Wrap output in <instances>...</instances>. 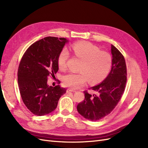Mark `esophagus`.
<instances>
[{"label": "esophagus", "mask_w": 148, "mask_h": 148, "mask_svg": "<svg viewBox=\"0 0 148 148\" xmlns=\"http://www.w3.org/2000/svg\"><path fill=\"white\" fill-rule=\"evenodd\" d=\"M75 89H71V88H69L66 89V92H75Z\"/></svg>", "instance_id": "esophagus-1"}]
</instances>
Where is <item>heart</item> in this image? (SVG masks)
Instances as JSON below:
<instances>
[{
    "label": "heart",
    "instance_id": "obj_1",
    "mask_svg": "<svg viewBox=\"0 0 148 148\" xmlns=\"http://www.w3.org/2000/svg\"><path fill=\"white\" fill-rule=\"evenodd\" d=\"M75 56L83 61L79 73L69 72L62 77L63 84L66 87L78 88L88 81L95 84L102 82L109 75L112 65V58L109 53L101 51L99 48L88 42H79L72 46ZM69 52L62 49L57 57L59 67L64 70L69 58Z\"/></svg>",
    "mask_w": 148,
    "mask_h": 148
}]
</instances>
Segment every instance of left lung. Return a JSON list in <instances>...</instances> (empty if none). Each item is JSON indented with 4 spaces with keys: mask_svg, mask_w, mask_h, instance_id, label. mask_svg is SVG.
Wrapping results in <instances>:
<instances>
[{
    "mask_svg": "<svg viewBox=\"0 0 148 148\" xmlns=\"http://www.w3.org/2000/svg\"><path fill=\"white\" fill-rule=\"evenodd\" d=\"M112 65L109 74L100 84L84 91V99L77 105L78 113L91 121L106 117L117 105L125 91L127 83V66L125 58L118 49L111 45Z\"/></svg>",
    "mask_w": 148,
    "mask_h": 148,
    "instance_id": "left-lung-1",
    "label": "left lung"
}]
</instances>
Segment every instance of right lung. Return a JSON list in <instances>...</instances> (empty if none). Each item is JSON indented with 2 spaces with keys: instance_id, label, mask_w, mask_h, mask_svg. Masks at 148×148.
<instances>
[{
  "instance_id": "obj_1",
  "label": "right lung",
  "mask_w": 148,
  "mask_h": 148,
  "mask_svg": "<svg viewBox=\"0 0 148 148\" xmlns=\"http://www.w3.org/2000/svg\"><path fill=\"white\" fill-rule=\"evenodd\" d=\"M66 42L64 38L46 37L31 44L21 58L17 73L20 95L35 115L52 112L66 92L65 88L49 86L47 82L49 76L53 78L59 70L57 57Z\"/></svg>"
}]
</instances>
